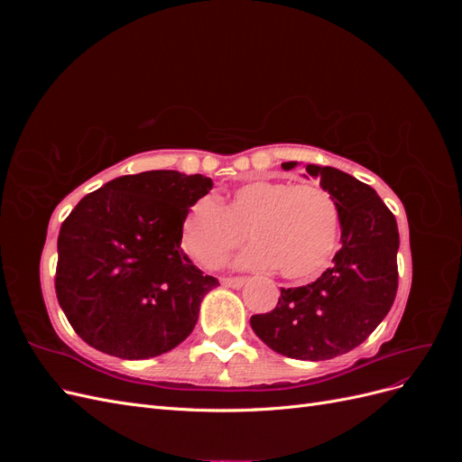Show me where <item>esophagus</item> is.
<instances>
[{
    "label": "esophagus",
    "mask_w": 462,
    "mask_h": 462,
    "mask_svg": "<svg viewBox=\"0 0 462 462\" xmlns=\"http://www.w3.org/2000/svg\"><path fill=\"white\" fill-rule=\"evenodd\" d=\"M221 283L226 287H231V289H241L246 283V279L245 277H223Z\"/></svg>",
    "instance_id": "34e87169"
}]
</instances>
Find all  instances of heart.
<instances>
[{"label":"heart","mask_w":462,"mask_h":462,"mask_svg":"<svg viewBox=\"0 0 462 462\" xmlns=\"http://www.w3.org/2000/svg\"><path fill=\"white\" fill-rule=\"evenodd\" d=\"M243 231L253 245L236 258L239 268L275 265L287 279H304L324 268L337 243V204L318 185L250 180L231 190L223 206L209 199L194 204L180 241L194 260L214 270L241 245Z\"/></svg>","instance_id":"obj_1"}]
</instances>
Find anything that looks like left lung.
<instances>
[{"instance_id":"8db88e82","label":"left lung","mask_w":462,"mask_h":462,"mask_svg":"<svg viewBox=\"0 0 462 462\" xmlns=\"http://www.w3.org/2000/svg\"><path fill=\"white\" fill-rule=\"evenodd\" d=\"M283 170L297 162L282 163ZM306 173L337 204L341 248L314 283L282 289L268 314L250 318L272 351L299 360H328L353 351L380 326L397 295L399 229L395 216L362 180L309 163Z\"/></svg>"}]
</instances>
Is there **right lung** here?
<instances>
[{
	"instance_id": "1",
	"label": "right lung",
	"mask_w": 462,
	"mask_h": 462,
	"mask_svg": "<svg viewBox=\"0 0 462 462\" xmlns=\"http://www.w3.org/2000/svg\"><path fill=\"white\" fill-rule=\"evenodd\" d=\"M173 170L123 175L82 199L58 239L55 292L79 337L143 360L183 343L217 287L180 248L189 209L212 190Z\"/></svg>"
}]
</instances>
